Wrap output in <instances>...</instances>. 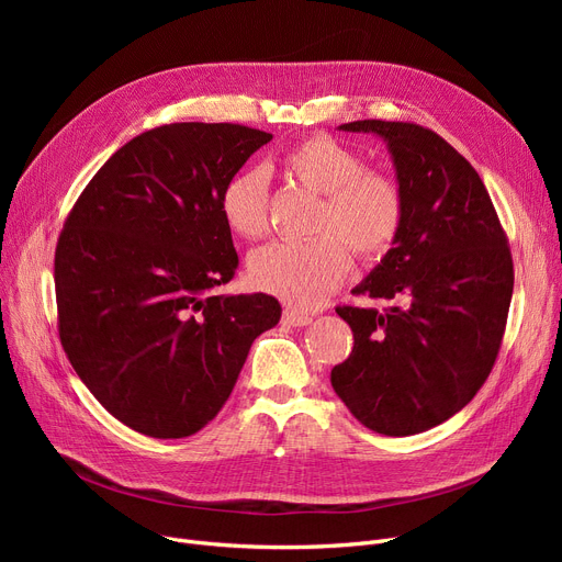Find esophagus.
<instances>
[{
  "instance_id": "esophagus-1",
  "label": "esophagus",
  "mask_w": 562,
  "mask_h": 562,
  "mask_svg": "<svg viewBox=\"0 0 562 562\" xmlns=\"http://www.w3.org/2000/svg\"><path fill=\"white\" fill-rule=\"evenodd\" d=\"M282 321L286 323V326L301 328V326H307V323H312V316H310V314H303V312H296V310H284Z\"/></svg>"
}]
</instances>
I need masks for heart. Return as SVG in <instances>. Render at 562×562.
<instances>
[{
  "instance_id": "1",
  "label": "heart",
  "mask_w": 562,
  "mask_h": 562,
  "mask_svg": "<svg viewBox=\"0 0 562 562\" xmlns=\"http://www.w3.org/2000/svg\"><path fill=\"white\" fill-rule=\"evenodd\" d=\"M280 166L305 189L321 193L314 239L305 244L273 241L248 259L255 289L291 307L314 310L326 303L346 280L352 255L378 261L398 241L405 200L392 175L364 168L350 145L314 134L282 155ZM225 225L241 239H259L269 227V189L261 168L229 177L218 198Z\"/></svg>"
}]
</instances>
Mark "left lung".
<instances>
[{
	"mask_svg": "<svg viewBox=\"0 0 562 562\" xmlns=\"http://www.w3.org/2000/svg\"><path fill=\"white\" fill-rule=\"evenodd\" d=\"M339 130L387 140L405 221L394 248L352 289L394 307H337L356 344L330 380L367 428L424 432L474 398L496 362L515 284L508 236L474 166L432 130L392 121Z\"/></svg>",
	"mask_w": 562,
	"mask_h": 562,
	"instance_id": "obj_1",
	"label": "left lung"
}]
</instances>
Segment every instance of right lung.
Segmentation results:
<instances>
[{
    "instance_id": "obj_1",
    "label": "right lung",
    "mask_w": 562,
    "mask_h": 562,
    "mask_svg": "<svg viewBox=\"0 0 562 562\" xmlns=\"http://www.w3.org/2000/svg\"><path fill=\"white\" fill-rule=\"evenodd\" d=\"M273 136L175 123L125 143L86 184L54 255L58 337L83 385L136 432L180 439L229 398L273 296H214L234 278L218 198Z\"/></svg>"
}]
</instances>
